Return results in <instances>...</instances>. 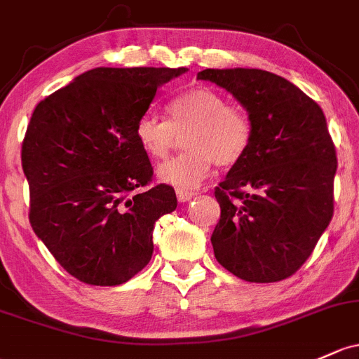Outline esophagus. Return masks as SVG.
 Listing matches in <instances>:
<instances>
[{"label":"esophagus","instance_id":"esophagus-1","mask_svg":"<svg viewBox=\"0 0 359 359\" xmlns=\"http://www.w3.org/2000/svg\"><path fill=\"white\" fill-rule=\"evenodd\" d=\"M196 194H194V191H190V190H181V188H178V190H176V196H178V200L180 202H190L191 198H194Z\"/></svg>","mask_w":359,"mask_h":359}]
</instances>
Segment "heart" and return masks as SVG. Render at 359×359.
I'll list each match as a JSON object with an SVG mask.
<instances>
[{"instance_id":"heart-1","label":"heart","mask_w":359,"mask_h":359,"mask_svg":"<svg viewBox=\"0 0 359 359\" xmlns=\"http://www.w3.org/2000/svg\"><path fill=\"white\" fill-rule=\"evenodd\" d=\"M169 121L144 114L135 125V140L152 161H163L183 135L188 150L157 169V178L181 190H194L215 164L233 165L246 154L252 142V125L240 107L210 87H194L168 104Z\"/></svg>"}]
</instances>
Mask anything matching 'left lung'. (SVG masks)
Returning <instances> with one entry per match:
<instances>
[{
  "mask_svg": "<svg viewBox=\"0 0 359 359\" xmlns=\"http://www.w3.org/2000/svg\"><path fill=\"white\" fill-rule=\"evenodd\" d=\"M248 113L252 142L215 188L219 264L248 283H277L311 255L334 214L335 147L323 111L294 83L257 68L198 72Z\"/></svg>",
  "mask_w": 359,
  "mask_h": 359,
  "instance_id": "obj_1",
  "label": "left lung"
}]
</instances>
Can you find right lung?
Listing matches in <instances>:
<instances>
[{
	"label": "right lung",
	"instance_id": "obj_1",
	"mask_svg": "<svg viewBox=\"0 0 359 359\" xmlns=\"http://www.w3.org/2000/svg\"><path fill=\"white\" fill-rule=\"evenodd\" d=\"M188 68H94L34 109L22 144L30 224L61 267L119 286L152 258L154 224L176 209L135 140L157 88Z\"/></svg>",
	"mask_w": 359,
	"mask_h": 359
}]
</instances>
